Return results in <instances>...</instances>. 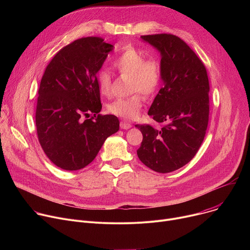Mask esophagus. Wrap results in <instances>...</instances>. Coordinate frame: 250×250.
<instances>
[{
    "label": "esophagus",
    "mask_w": 250,
    "mask_h": 250,
    "mask_svg": "<svg viewBox=\"0 0 250 250\" xmlns=\"http://www.w3.org/2000/svg\"><path fill=\"white\" fill-rule=\"evenodd\" d=\"M120 125H121V128H124V129H128L131 127V125L125 121H122Z\"/></svg>",
    "instance_id": "34e87169"
}]
</instances>
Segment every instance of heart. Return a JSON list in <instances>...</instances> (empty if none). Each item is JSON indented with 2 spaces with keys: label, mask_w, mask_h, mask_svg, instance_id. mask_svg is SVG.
I'll use <instances>...</instances> for the list:
<instances>
[{
  "label": "heart",
  "mask_w": 250,
  "mask_h": 250,
  "mask_svg": "<svg viewBox=\"0 0 250 250\" xmlns=\"http://www.w3.org/2000/svg\"><path fill=\"white\" fill-rule=\"evenodd\" d=\"M114 66L122 75L130 78L128 91L132 95L113 101L106 105V110L110 114L123 119H136L145 102L142 95L152 97L161 84V64L156 58H145L142 52L134 47H128L114 60ZM97 81L101 95L109 97L112 93V73L106 69H101L97 73Z\"/></svg>",
  "instance_id": "1"
}]
</instances>
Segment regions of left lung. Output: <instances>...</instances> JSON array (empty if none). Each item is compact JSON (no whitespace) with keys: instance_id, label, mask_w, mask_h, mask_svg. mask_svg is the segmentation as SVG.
<instances>
[{"instance_id":"obj_1","label":"left lung","mask_w":250,"mask_h":250,"mask_svg":"<svg viewBox=\"0 0 250 250\" xmlns=\"http://www.w3.org/2000/svg\"><path fill=\"white\" fill-rule=\"evenodd\" d=\"M161 53L163 87L148 115L159 128L136 125L142 138L137 156L158 173L190 162L204 140L209 113V84L202 60L180 38L170 33L142 35Z\"/></svg>"}]
</instances>
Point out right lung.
<instances>
[{
  "mask_svg": "<svg viewBox=\"0 0 250 250\" xmlns=\"http://www.w3.org/2000/svg\"><path fill=\"white\" fill-rule=\"evenodd\" d=\"M104 41L88 37L62 47L41 81L35 111L39 141L49 160L64 170L90 164L120 127L116 116L99 114L97 73L114 47Z\"/></svg>",
  "mask_w": 250,
  "mask_h": 250,
  "instance_id": "obj_1",
  "label": "right lung"
}]
</instances>
